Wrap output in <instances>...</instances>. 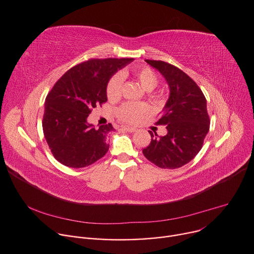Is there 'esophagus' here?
Segmentation results:
<instances>
[{
    "label": "esophagus",
    "mask_w": 254,
    "mask_h": 254,
    "mask_svg": "<svg viewBox=\"0 0 254 254\" xmlns=\"http://www.w3.org/2000/svg\"><path fill=\"white\" fill-rule=\"evenodd\" d=\"M122 130L126 131V132H135L136 131V129L133 127H122Z\"/></svg>",
    "instance_id": "1"
}]
</instances>
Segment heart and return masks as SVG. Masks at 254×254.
Returning <instances> with one entry per match:
<instances>
[{"label":"heart","mask_w":254,"mask_h":254,"mask_svg":"<svg viewBox=\"0 0 254 254\" xmlns=\"http://www.w3.org/2000/svg\"><path fill=\"white\" fill-rule=\"evenodd\" d=\"M134 77L140 84L145 91H152L158 85V78L155 72L147 68H137L133 71ZM123 85V74L117 73L110 80L107 88V94L109 99L116 100L121 96ZM148 113V108L145 104L127 103L118 111V116L123 122H135L139 118Z\"/></svg>","instance_id":"1"}]
</instances>
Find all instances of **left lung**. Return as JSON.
<instances>
[{
    "mask_svg": "<svg viewBox=\"0 0 254 254\" xmlns=\"http://www.w3.org/2000/svg\"><path fill=\"white\" fill-rule=\"evenodd\" d=\"M145 63L157 69L169 87V97L157 122L166 125L164 136L150 134L152 141L143 148L144 157L160 168H180L191 161L202 148L209 131L206 98L186 72L161 61Z\"/></svg>",
    "mask_w": 254,
    "mask_h": 254,
    "instance_id": "left-lung-1",
    "label": "left lung"
}]
</instances>
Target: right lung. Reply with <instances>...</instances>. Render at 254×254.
I'll list each match as a JSON object with an SVG mask.
<instances>
[{"label": "right lung", "instance_id": "right-lung-1", "mask_svg": "<svg viewBox=\"0 0 254 254\" xmlns=\"http://www.w3.org/2000/svg\"><path fill=\"white\" fill-rule=\"evenodd\" d=\"M133 58L91 59L68 69L45 100L43 131L54 158L71 168L91 165L109 151L112 124L88 123L92 109L108 100L111 78Z\"/></svg>", "mask_w": 254, "mask_h": 254}]
</instances>
